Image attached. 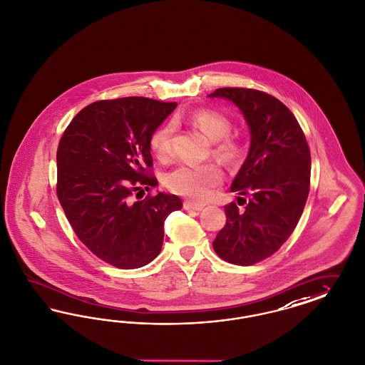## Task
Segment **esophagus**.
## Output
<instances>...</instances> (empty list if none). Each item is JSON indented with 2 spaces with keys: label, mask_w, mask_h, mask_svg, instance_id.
I'll use <instances>...</instances> for the list:
<instances>
[{
  "label": "esophagus",
  "mask_w": 365,
  "mask_h": 365,
  "mask_svg": "<svg viewBox=\"0 0 365 365\" xmlns=\"http://www.w3.org/2000/svg\"><path fill=\"white\" fill-rule=\"evenodd\" d=\"M203 205H197V203H192V202H185L184 203V208L185 210H188V211H200L202 208H203Z\"/></svg>",
  "instance_id": "34e87169"
}]
</instances>
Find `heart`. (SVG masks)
I'll return each instance as SVG.
<instances>
[{"label": "heart", "mask_w": 365, "mask_h": 365, "mask_svg": "<svg viewBox=\"0 0 365 365\" xmlns=\"http://www.w3.org/2000/svg\"><path fill=\"white\" fill-rule=\"evenodd\" d=\"M190 125L202 130L212 144V155L226 165H238L247 155V142L236 133H230L232 120L221 111L199 109L188 115ZM175 127L166 123L157 128L150 136V148L159 159H166L172 154ZM222 170L215 163L180 165L163 178L168 190L193 200H206L212 188L222 182Z\"/></svg>", "instance_id": "1"}]
</instances>
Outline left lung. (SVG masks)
<instances>
[{
	"label": "left lung",
	"instance_id": "obj_1",
	"mask_svg": "<svg viewBox=\"0 0 365 365\" xmlns=\"http://www.w3.org/2000/svg\"><path fill=\"white\" fill-rule=\"evenodd\" d=\"M211 98H226L242 111L251 147L230 190L248 195L240 211L225 206L226 225L212 242L217 255L237 266H252L275 254L302 217L311 185V153L294 114L267 93L223 87Z\"/></svg>",
	"mask_w": 365,
	"mask_h": 365
}]
</instances>
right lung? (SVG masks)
<instances>
[{
    "label": "right lung",
    "mask_w": 365,
    "mask_h": 365,
    "mask_svg": "<svg viewBox=\"0 0 365 365\" xmlns=\"http://www.w3.org/2000/svg\"><path fill=\"white\" fill-rule=\"evenodd\" d=\"M175 102L143 96L90 103L63 130L57 148V196L80 241L117 269H139L158 256L163 223L181 210L175 195L130 196L158 184L150 136Z\"/></svg>",
    "instance_id": "obj_1"
}]
</instances>
